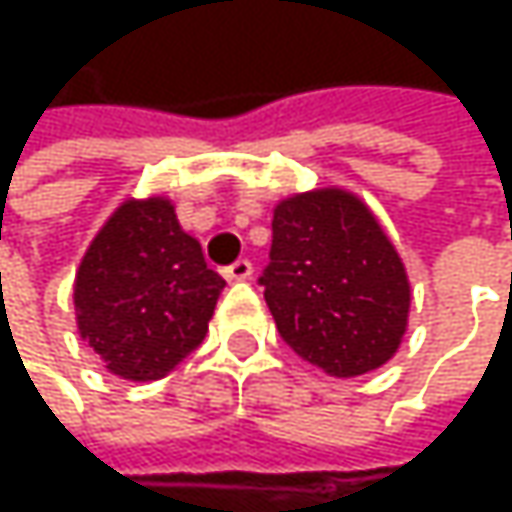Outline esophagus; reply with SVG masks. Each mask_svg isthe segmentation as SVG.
Here are the masks:
<instances>
[{
	"mask_svg": "<svg viewBox=\"0 0 512 512\" xmlns=\"http://www.w3.org/2000/svg\"><path fill=\"white\" fill-rule=\"evenodd\" d=\"M252 272H255V266H252L249 260H234L231 266L222 269V275H225L228 281H249Z\"/></svg>",
	"mask_w": 512,
	"mask_h": 512,
	"instance_id": "34e87169",
	"label": "esophagus"
}]
</instances>
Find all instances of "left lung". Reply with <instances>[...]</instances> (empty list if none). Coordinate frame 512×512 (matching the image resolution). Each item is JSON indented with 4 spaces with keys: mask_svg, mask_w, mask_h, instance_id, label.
Returning <instances> with one entry per match:
<instances>
[{
    "mask_svg": "<svg viewBox=\"0 0 512 512\" xmlns=\"http://www.w3.org/2000/svg\"><path fill=\"white\" fill-rule=\"evenodd\" d=\"M257 281L281 341L332 376L367 373L400 347L406 269L350 192L317 189L281 201Z\"/></svg>",
    "mask_w": 512,
    "mask_h": 512,
    "instance_id": "left-lung-1",
    "label": "left lung"
}]
</instances>
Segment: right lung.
Listing matches in <instances>:
<instances>
[{"instance_id":"1","label":"right lung","mask_w":512,"mask_h":512,"mask_svg":"<svg viewBox=\"0 0 512 512\" xmlns=\"http://www.w3.org/2000/svg\"><path fill=\"white\" fill-rule=\"evenodd\" d=\"M222 287L168 201H127L79 263V335L112 373L151 382L204 341Z\"/></svg>"}]
</instances>
